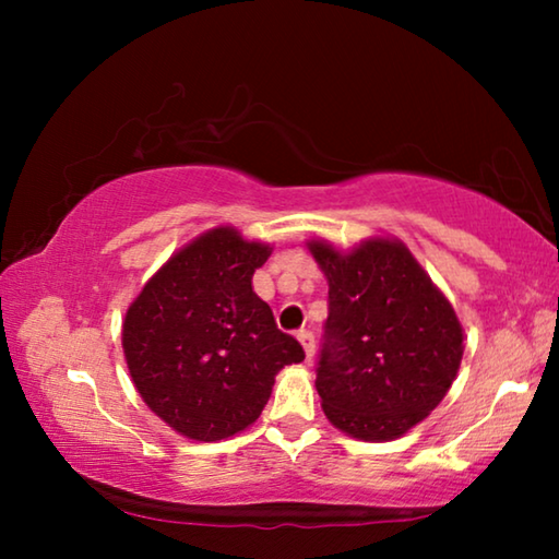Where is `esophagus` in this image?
<instances>
[{
	"label": "esophagus",
	"mask_w": 559,
	"mask_h": 559,
	"mask_svg": "<svg viewBox=\"0 0 559 559\" xmlns=\"http://www.w3.org/2000/svg\"><path fill=\"white\" fill-rule=\"evenodd\" d=\"M296 337L300 340V345H302V349H306V357H308V362H310V357L316 355V335L310 333V330H298Z\"/></svg>",
	"instance_id": "obj_1"
}]
</instances>
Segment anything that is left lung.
I'll use <instances>...</instances> for the list:
<instances>
[{"instance_id":"8db88e82","label":"left lung","mask_w":559,"mask_h":559,"mask_svg":"<svg viewBox=\"0 0 559 559\" xmlns=\"http://www.w3.org/2000/svg\"><path fill=\"white\" fill-rule=\"evenodd\" d=\"M308 249L328 278L316 370L325 416L362 441L402 437L456 380L459 318L402 241L377 236L347 253L325 241Z\"/></svg>"}]
</instances>
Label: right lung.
Segmentation results:
<instances>
[{
    "instance_id": "1",
    "label": "right lung",
    "mask_w": 559,
    "mask_h": 559,
    "mask_svg": "<svg viewBox=\"0 0 559 559\" xmlns=\"http://www.w3.org/2000/svg\"><path fill=\"white\" fill-rule=\"evenodd\" d=\"M269 257V243L219 226L179 249L128 308L132 384L187 439L219 441L251 427L278 370L306 357L251 288Z\"/></svg>"
}]
</instances>
